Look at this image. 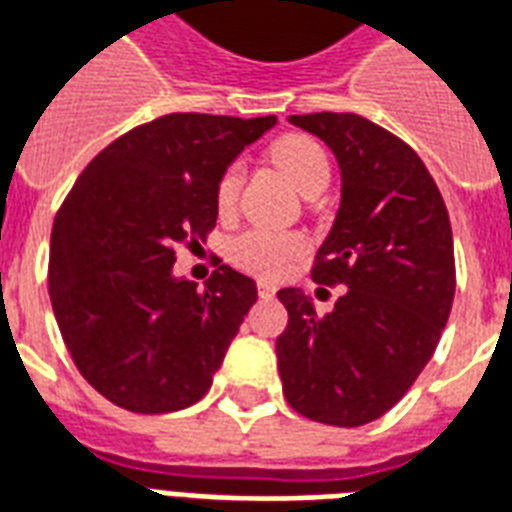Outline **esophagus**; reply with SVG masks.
Here are the masks:
<instances>
[{
    "label": "esophagus",
    "instance_id": "esophagus-1",
    "mask_svg": "<svg viewBox=\"0 0 512 512\" xmlns=\"http://www.w3.org/2000/svg\"><path fill=\"white\" fill-rule=\"evenodd\" d=\"M256 288H259V296L261 299H272V296H275V283H269V280H259V285H256Z\"/></svg>",
    "mask_w": 512,
    "mask_h": 512
}]
</instances>
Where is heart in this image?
<instances>
[{
  "instance_id": "heart-1",
  "label": "heart",
  "mask_w": 512,
  "mask_h": 512,
  "mask_svg": "<svg viewBox=\"0 0 512 512\" xmlns=\"http://www.w3.org/2000/svg\"><path fill=\"white\" fill-rule=\"evenodd\" d=\"M269 162L283 173L296 192L315 197L331 181V165L323 146L312 136L288 133L269 146ZM240 189V170L229 168L221 173L216 184V205L221 213L232 211ZM304 253V240L293 232H267V229H248L237 235L229 245V259L248 275L277 277L291 267Z\"/></svg>"
}]
</instances>
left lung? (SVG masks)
<instances>
[{"mask_svg": "<svg viewBox=\"0 0 512 512\" xmlns=\"http://www.w3.org/2000/svg\"><path fill=\"white\" fill-rule=\"evenodd\" d=\"M342 173L334 227L320 245L315 283L347 291L320 318L301 288L277 299L283 395L301 417L360 427L387 414L433 358L457 288L443 197L417 152L358 114H293Z\"/></svg>", "mask_w": 512, "mask_h": 512, "instance_id": "obj_1", "label": "left lung"}]
</instances>
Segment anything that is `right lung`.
<instances>
[{
  "mask_svg": "<svg viewBox=\"0 0 512 512\" xmlns=\"http://www.w3.org/2000/svg\"><path fill=\"white\" fill-rule=\"evenodd\" d=\"M277 117L165 114L98 154L50 237V301L79 374L114 406L168 414L211 390L259 293L221 264L205 291L173 275L178 245L216 227V184Z\"/></svg>",
  "mask_w": 512,
  "mask_h": 512,
  "instance_id": "add662e5",
  "label": "right lung"
}]
</instances>
